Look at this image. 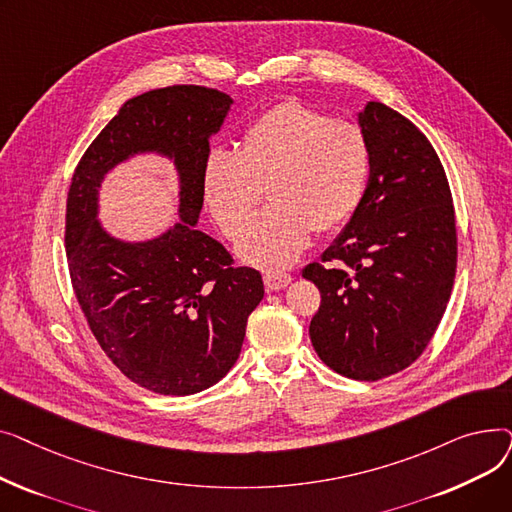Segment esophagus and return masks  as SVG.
I'll list each match as a JSON object with an SVG mask.
<instances>
[{"instance_id": "obj_1", "label": "esophagus", "mask_w": 512, "mask_h": 512, "mask_svg": "<svg viewBox=\"0 0 512 512\" xmlns=\"http://www.w3.org/2000/svg\"><path fill=\"white\" fill-rule=\"evenodd\" d=\"M263 282H265L267 290H282V288H286L292 282V276L290 274H282V272H267L263 276Z\"/></svg>"}]
</instances>
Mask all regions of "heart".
<instances>
[{
    "instance_id": "obj_1",
    "label": "heart",
    "mask_w": 512,
    "mask_h": 512,
    "mask_svg": "<svg viewBox=\"0 0 512 512\" xmlns=\"http://www.w3.org/2000/svg\"><path fill=\"white\" fill-rule=\"evenodd\" d=\"M371 172L365 132L299 101H282L240 134L238 149H213L201 168V195L213 222L236 240L266 186L271 205L240 240L238 255L280 270L309 245L311 230L332 232L359 209Z\"/></svg>"
}]
</instances>
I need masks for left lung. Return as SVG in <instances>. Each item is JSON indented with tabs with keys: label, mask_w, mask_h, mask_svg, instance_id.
I'll use <instances>...</instances> for the list:
<instances>
[{
	"label": "left lung",
	"mask_w": 512,
	"mask_h": 512,
	"mask_svg": "<svg viewBox=\"0 0 512 512\" xmlns=\"http://www.w3.org/2000/svg\"><path fill=\"white\" fill-rule=\"evenodd\" d=\"M359 126L371 149L365 197L303 278L321 292L309 336L330 369L375 382L421 357L446 311L456 222L446 172L425 134L369 101Z\"/></svg>",
	"instance_id": "obj_1"
}]
</instances>
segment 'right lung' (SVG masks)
<instances>
[{
    "label": "right lung",
    "mask_w": 512,
    "mask_h": 512,
    "mask_svg": "<svg viewBox=\"0 0 512 512\" xmlns=\"http://www.w3.org/2000/svg\"><path fill=\"white\" fill-rule=\"evenodd\" d=\"M232 97L197 85L128 99L80 157L66 201L72 288L103 353L128 380L166 396L218 384L240 355L247 319L263 299L253 267H234L222 242L197 230L209 137ZM139 152L175 161L181 222L157 239L126 243L96 220L104 174Z\"/></svg>",
    "instance_id": "add662e5"
}]
</instances>
